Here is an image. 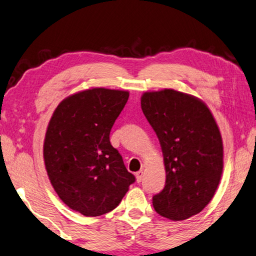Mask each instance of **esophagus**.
I'll use <instances>...</instances> for the list:
<instances>
[{"label": "esophagus", "instance_id": "34e87169", "mask_svg": "<svg viewBox=\"0 0 256 256\" xmlns=\"http://www.w3.org/2000/svg\"><path fill=\"white\" fill-rule=\"evenodd\" d=\"M143 176H144V172L143 170H140L136 172V180L137 182H142V180H143Z\"/></svg>", "mask_w": 256, "mask_h": 256}]
</instances>
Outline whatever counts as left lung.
<instances>
[{
	"mask_svg": "<svg viewBox=\"0 0 256 256\" xmlns=\"http://www.w3.org/2000/svg\"><path fill=\"white\" fill-rule=\"evenodd\" d=\"M140 106L158 136L166 170L153 207L164 218L183 221L200 213L218 190L223 172L218 126L202 100L174 89L144 92Z\"/></svg>",
	"mask_w": 256,
	"mask_h": 256,
	"instance_id": "1",
	"label": "left lung"
}]
</instances>
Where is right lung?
I'll use <instances>...</instances> for the list:
<instances>
[{
  "label": "right lung",
  "instance_id": "add662e5",
  "mask_svg": "<svg viewBox=\"0 0 256 256\" xmlns=\"http://www.w3.org/2000/svg\"><path fill=\"white\" fill-rule=\"evenodd\" d=\"M126 90L90 88L62 100L43 143L50 183L62 202L84 216L114 210L135 182L110 132L127 103Z\"/></svg>",
  "mask_w": 256,
  "mask_h": 256
}]
</instances>
